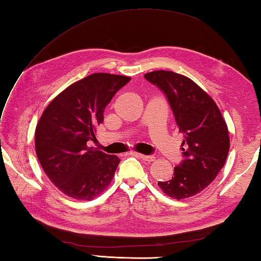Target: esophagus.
I'll list each match as a JSON object with an SVG mask.
<instances>
[{
  "instance_id": "34e87169",
  "label": "esophagus",
  "mask_w": 261,
  "mask_h": 261,
  "mask_svg": "<svg viewBox=\"0 0 261 261\" xmlns=\"http://www.w3.org/2000/svg\"><path fill=\"white\" fill-rule=\"evenodd\" d=\"M132 154H134V156H136V157L141 158L142 160H145V162H147V163H151L154 160L153 156H146V154H141V153H137V152H134Z\"/></svg>"
}]
</instances>
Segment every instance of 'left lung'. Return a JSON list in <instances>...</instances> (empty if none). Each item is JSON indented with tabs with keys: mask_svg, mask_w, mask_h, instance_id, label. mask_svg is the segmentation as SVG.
Returning <instances> with one entry per match:
<instances>
[{
	"mask_svg": "<svg viewBox=\"0 0 261 261\" xmlns=\"http://www.w3.org/2000/svg\"><path fill=\"white\" fill-rule=\"evenodd\" d=\"M145 79L164 92L185 138L184 159L174 168V176L158 181V186L173 198L192 197L205 190L223 168L230 149L228 126L213 98L188 77L154 70Z\"/></svg>",
	"mask_w": 261,
	"mask_h": 261,
	"instance_id": "obj_1",
	"label": "left lung"
}]
</instances>
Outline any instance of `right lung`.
Listing matches in <instances>:
<instances>
[{"label": "right lung", "mask_w": 261, "mask_h": 261, "mask_svg": "<svg viewBox=\"0 0 261 261\" xmlns=\"http://www.w3.org/2000/svg\"><path fill=\"white\" fill-rule=\"evenodd\" d=\"M130 77L95 73L77 81L55 97L36 126V152L48 178L71 198L91 201L102 194L120 159L88 141L96 140L104 109Z\"/></svg>", "instance_id": "1"}]
</instances>
